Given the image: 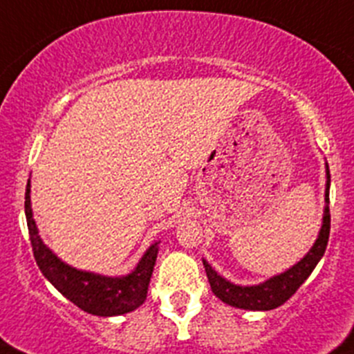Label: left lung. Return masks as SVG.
I'll return each mask as SVG.
<instances>
[{
  "label": "left lung",
  "instance_id": "1",
  "mask_svg": "<svg viewBox=\"0 0 354 354\" xmlns=\"http://www.w3.org/2000/svg\"><path fill=\"white\" fill-rule=\"evenodd\" d=\"M326 185H325V209H323V222L318 237L311 250L285 272L276 274L259 285H236L216 272L207 260L203 259L204 269H206L207 279H209L211 290L222 302L237 309L246 311H270L276 307L283 306L297 290L300 288L307 277L311 276L315 267L325 255L326 243L330 236V209H328V192H330V171L328 164H325Z\"/></svg>",
  "mask_w": 354,
  "mask_h": 354
}]
</instances>
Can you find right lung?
I'll return each instance as SVG.
<instances>
[{
    "label": "right lung",
    "mask_w": 354,
    "mask_h": 354,
    "mask_svg": "<svg viewBox=\"0 0 354 354\" xmlns=\"http://www.w3.org/2000/svg\"><path fill=\"white\" fill-rule=\"evenodd\" d=\"M26 220H28L29 239L36 263L43 276L82 311L94 316H120L131 313L147 299L148 285L157 260L158 244H150L138 266L125 276H102V274L82 270L62 262L38 234L31 207V180L26 187Z\"/></svg>",
    "instance_id": "right-lung-1"
}]
</instances>
